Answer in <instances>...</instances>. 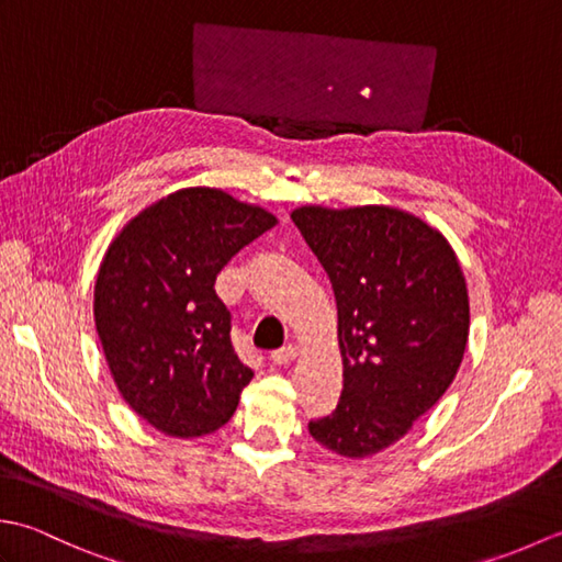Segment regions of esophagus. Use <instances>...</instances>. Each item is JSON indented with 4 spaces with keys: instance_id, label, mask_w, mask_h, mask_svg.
Here are the masks:
<instances>
[{
    "instance_id": "1",
    "label": "esophagus",
    "mask_w": 562,
    "mask_h": 562,
    "mask_svg": "<svg viewBox=\"0 0 562 562\" xmlns=\"http://www.w3.org/2000/svg\"><path fill=\"white\" fill-rule=\"evenodd\" d=\"M294 357H296V348H294V345H284V348L274 350V352L270 355V362L282 367V364H290V362L294 360Z\"/></svg>"
}]
</instances>
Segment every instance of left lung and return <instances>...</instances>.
<instances>
[{
  "label": "left lung",
  "mask_w": 562,
  "mask_h": 562,
  "mask_svg": "<svg viewBox=\"0 0 562 562\" xmlns=\"http://www.w3.org/2000/svg\"><path fill=\"white\" fill-rule=\"evenodd\" d=\"M292 222L333 284L342 355L338 408L308 423L326 449L364 459L445 396L469 340V292L449 241L386 205H306Z\"/></svg>",
  "instance_id": "1"
}]
</instances>
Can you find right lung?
<instances>
[{
    "instance_id": "1",
    "label": "right lung",
    "mask_w": 562,
    "mask_h": 562,
    "mask_svg": "<svg viewBox=\"0 0 562 562\" xmlns=\"http://www.w3.org/2000/svg\"><path fill=\"white\" fill-rule=\"evenodd\" d=\"M278 224L217 188L154 202L113 238L93 290L97 330L130 408L171 437L229 423L254 372L232 348L220 270Z\"/></svg>"
}]
</instances>
